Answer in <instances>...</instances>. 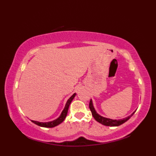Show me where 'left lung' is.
<instances>
[{"mask_svg":"<svg viewBox=\"0 0 156 156\" xmlns=\"http://www.w3.org/2000/svg\"><path fill=\"white\" fill-rule=\"evenodd\" d=\"M89 108H90L92 115L93 116V117L94 118L96 121H98V122H100V123H101L102 125H104L105 126H111V127L119 126L122 125V123H124V122H125L127 120H129V119H130L135 112V111H134L130 116H129V117L122 119H119V120H112V119L105 118V117H102L101 115H99L95 111V109L93 107V105H92V100H90V103H89Z\"/></svg>","mask_w":156,"mask_h":156,"instance_id":"8db88e82","label":"left lung"}]
</instances>
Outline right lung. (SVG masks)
I'll use <instances>...</instances> for the list:
<instances>
[{
    "mask_svg": "<svg viewBox=\"0 0 156 156\" xmlns=\"http://www.w3.org/2000/svg\"><path fill=\"white\" fill-rule=\"evenodd\" d=\"M75 96H76V93H74L70 98L68 99L67 102H66L64 110H63L60 116H59V117L57 119H55V120L53 121L48 122H38V121H33V120H31V122H33L34 123L36 124L38 126H40V127H49V128L54 127H55V126H57L59 124H60L61 122H62L64 121L65 118L66 117V116H67L69 106V105H70L71 102L72 101L73 99H74Z\"/></svg>",
    "mask_w": 156,
    "mask_h": 156,
    "instance_id": "add662e5",
    "label": "right lung"
}]
</instances>
